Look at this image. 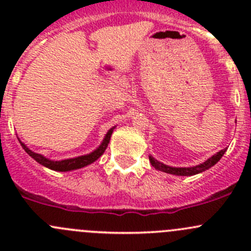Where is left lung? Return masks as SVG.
Returning <instances> with one entry per match:
<instances>
[{"instance_id": "8db88e82", "label": "left lung", "mask_w": 251, "mask_h": 251, "mask_svg": "<svg viewBox=\"0 0 251 251\" xmlns=\"http://www.w3.org/2000/svg\"><path fill=\"white\" fill-rule=\"evenodd\" d=\"M225 151H226V149H222V151H220L219 153H216L215 155H212L211 158L207 159L206 161H204L203 164L197 166H192V168H171V166H168L165 165V164L160 163V161L155 160V159L151 158V156H149V160H151V165H153L156 170L163 171V173L173 174V175H176V176H193V175L203 173V171L207 170V169H210L211 166H214L215 164L222 158Z\"/></svg>"}]
</instances>
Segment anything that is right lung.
<instances>
[{"label":"right lung","mask_w":251,"mask_h":251,"mask_svg":"<svg viewBox=\"0 0 251 251\" xmlns=\"http://www.w3.org/2000/svg\"><path fill=\"white\" fill-rule=\"evenodd\" d=\"M113 128H110V130L108 131L107 136H105V138H104V140H103L102 144H100V146L98 147V148L96 149L95 151H92V153L87 154V155L77 156V158L67 159V160H60V161L50 160V159H47V158H45V156H42L41 154L34 153V151H30V149L27 148V147L25 146L24 143H22V142H20V141L19 142H20V144H22L23 148H24V151H26V153L29 154V155L31 156V158H34L35 160L37 161V163L41 164V165L46 166V168L50 169V170L70 171V170H75V169L83 168V166H86V165H90V164H92L93 161L97 160V159L100 158V156L102 155L103 153H104L105 149H107L108 143H109V141H110V136H111V133H113Z\"/></svg>","instance_id":"1"}]
</instances>
